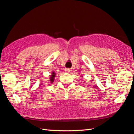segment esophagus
Returning a JSON list of instances; mask_svg holds the SVG:
<instances>
[{
	"instance_id": "obj_1",
	"label": "esophagus",
	"mask_w": 134,
	"mask_h": 134,
	"mask_svg": "<svg viewBox=\"0 0 134 134\" xmlns=\"http://www.w3.org/2000/svg\"><path fill=\"white\" fill-rule=\"evenodd\" d=\"M65 71L66 72H69L70 71V70L69 69H65Z\"/></svg>"
}]
</instances>
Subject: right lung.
Masks as SVG:
<instances>
[{
	"label": "right lung",
	"mask_w": 134,
	"mask_h": 134,
	"mask_svg": "<svg viewBox=\"0 0 134 134\" xmlns=\"http://www.w3.org/2000/svg\"><path fill=\"white\" fill-rule=\"evenodd\" d=\"M55 76H56V73L54 71H52L51 73V75H50V82L51 83L54 82Z\"/></svg>",
	"instance_id": "right-lung-1"
}]
</instances>
